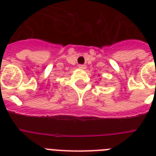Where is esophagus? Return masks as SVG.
<instances>
[{"instance_id":"esophagus-1","label":"esophagus","mask_w":156,"mask_h":156,"mask_svg":"<svg viewBox=\"0 0 156 156\" xmlns=\"http://www.w3.org/2000/svg\"><path fill=\"white\" fill-rule=\"evenodd\" d=\"M78 68H79V69H82V70H83V69H85L86 68V66L83 64H81L78 66Z\"/></svg>"}]
</instances>
